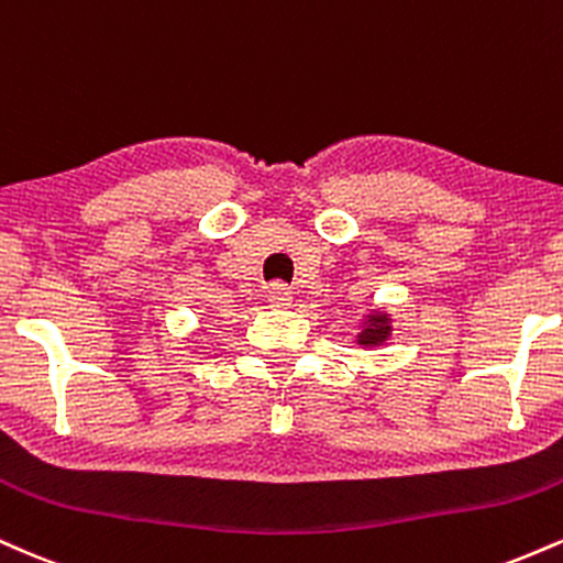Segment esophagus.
<instances>
[{"label":"esophagus","instance_id":"esophagus-1","mask_svg":"<svg viewBox=\"0 0 563 563\" xmlns=\"http://www.w3.org/2000/svg\"><path fill=\"white\" fill-rule=\"evenodd\" d=\"M267 303L269 307H288L290 288L283 286V283H273V286H267Z\"/></svg>","mask_w":563,"mask_h":563}]
</instances>
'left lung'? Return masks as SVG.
Listing matches in <instances>:
<instances>
[{
    "label": "left lung",
    "instance_id": "8db88e82",
    "mask_svg": "<svg viewBox=\"0 0 563 563\" xmlns=\"http://www.w3.org/2000/svg\"><path fill=\"white\" fill-rule=\"evenodd\" d=\"M391 335V318L389 312H371L363 322L357 333V344L360 346H380L386 344Z\"/></svg>",
    "mask_w": 563,
    "mask_h": 563
}]
</instances>
